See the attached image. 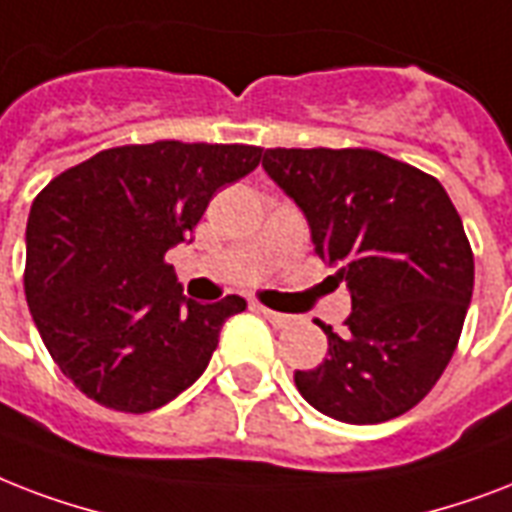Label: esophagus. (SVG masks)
<instances>
[{"label": "esophagus", "instance_id": "esophagus-1", "mask_svg": "<svg viewBox=\"0 0 512 512\" xmlns=\"http://www.w3.org/2000/svg\"><path fill=\"white\" fill-rule=\"evenodd\" d=\"M256 312L259 315H264V318L272 323L275 328H288L291 326V315H283V312H275V310H267V307H256Z\"/></svg>", "mask_w": 512, "mask_h": 512}]
</instances>
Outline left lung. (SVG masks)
<instances>
[{
	"label": "left lung",
	"instance_id": "1",
	"mask_svg": "<svg viewBox=\"0 0 512 512\" xmlns=\"http://www.w3.org/2000/svg\"><path fill=\"white\" fill-rule=\"evenodd\" d=\"M269 178L310 221L315 253L352 296L328 358L296 371L301 398L347 425L414 408L457 350L473 251L441 181L374 149H267Z\"/></svg>",
	"mask_w": 512,
	"mask_h": 512
}]
</instances>
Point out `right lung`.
<instances>
[{
	"mask_svg": "<svg viewBox=\"0 0 512 512\" xmlns=\"http://www.w3.org/2000/svg\"><path fill=\"white\" fill-rule=\"evenodd\" d=\"M261 162L259 146H114L63 170L26 224V301L63 376L87 398L146 414L208 368L224 320L245 299H186L165 253L208 202Z\"/></svg>",
	"mask_w": 512,
	"mask_h": 512,
	"instance_id": "obj_1",
	"label": "right lung"
}]
</instances>
